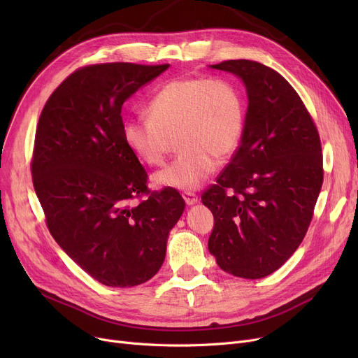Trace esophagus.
I'll return each instance as SVG.
<instances>
[{
  "instance_id": "obj_1",
  "label": "esophagus",
  "mask_w": 358,
  "mask_h": 358,
  "mask_svg": "<svg viewBox=\"0 0 358 358\" xmlns=\"http://www.w3.org/2000/svg\"><path fill=\"white\" fill-rule=\"evenodd\" d=\"M182 199H184V201L189 204V206H192V204H196L197 201H199V197L193 193V192H184L182 193Z\"/></svg>"
}]
</instances>
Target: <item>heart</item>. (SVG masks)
Returning <instances> with one entry per match:
<instances>
[{
  "label": "heart",
  "mask_w": 358,
  "mask_h": 358,
  "mask_svg": "<svg viewBox=\"0 0 358 358\" xmlns=\"http://www.w3.org/2000/svg\"><path fill=\"white\" fill-rule=\"evenodd\" d=\"M149 117L123 122L126 146L142 162L161 165L177 136L178 157L154 176L161 187L194 190L238 148L245 113L239 91L224 80L182 77L164 84L148 103Z\"/></svg>",
  "instance_id": "heart-1"
}]
</instances>
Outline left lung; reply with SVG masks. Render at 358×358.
Masks as SVG:
<instances>
[{
    "label": "left lung",
    "instance_id": "left-lung-1",
    "mask_svg": "<svg viewBox=\"0 0 358 358\" xmlns=\"http://www.w3.org/2000/svg\"><path fill=\"white\" fill-rule=\"evenodd\" d=\"M235 73L248 94L241 145L201 194L212 210L209 251L235 277L278 270L303 241L324 181L317 129L281 75L255 61L212 65Z\"/></svg>",
    "mask_w": 358,
    "mask_h": 358
}]
</instances>
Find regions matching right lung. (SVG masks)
Instances as JSON below:
<instances>
[{"mask_svg": "<svg viewBox=\"0 0 358 358\" xmlns=\"http://www.w3.org/2000/svg\"><path fill=\"white\" fill-rule=\"evenodd\" d=\"M168 66L80 68L52 92L37 123L31 177L48 229L104 286L131 287L152 278L184 212L173 187L148 189L146 169L122 136L123 103Z\"/></svg>", "mask_w": 358, "mask_h": 358, "instance_id": "1", "label": "right lung"}]
</instances>
